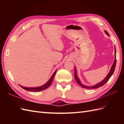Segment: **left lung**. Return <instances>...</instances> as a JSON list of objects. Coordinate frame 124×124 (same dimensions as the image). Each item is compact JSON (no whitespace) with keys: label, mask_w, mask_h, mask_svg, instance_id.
<instances>
[{"label":"left lung","mask_w":124,"mask_h":124,"mask_svg":"<svg viewBox=\"0 0 124 124\" xmlns=\"http://www.w3.org/2000/svg\"><path fill=\"white\" fill-rule=\"evenodd\" d=\"M105 32H106V33L107 34V35L109 36V34L108 33V32L106 30H105ZM115 61H114V64H112V67L111 68V69H110L109 73H108V75L107 76V77L105 78L102 81H101V82H100L99 83L97 84L96 85H95L90 87V86H85V85H83V84H81L80 80H79V79L78 78V76L77 75V72H76V68H75V74H74L75 80L77 81V82L79 84V85L81 86V87H82L83 88H87V89H93V88H98V87H99L102 86L103 85H104V84H106L107 82V81L109 80L110 78L111 77V76L113 75V73H114V71H115V67H116V50L115 46Z\"/></svg>","instance_id":"obj_1"}]
</instances>
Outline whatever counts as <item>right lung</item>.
Listing matches in <instances>:
<instances>
[{
  "mask_svg": "<svg viewBox=\"0 0 124 124\" xmlns=\"http://www.w3.org/2000/svg\"><path fill=\"white\" fill-rule=\"evenodd\" d=\"M56 70L55 71L53 74V75L51 76V77L49 79V80L47 81V82L45 84H44V85L41 86L37 87H33V88L25 87H23V86H22L21 85H20V86L22 88L24 89L25 90L28 91H30V92H38V91H41L44 90V89H45L48 88V87L51 85L53 80V79H54V76H55V74H56Z\"/></svg>",
  "mask_w": 124,
  "mask_h": 124,
  "instance_id": "obj_1",
  "label": "right lung"
}]
</instances>
